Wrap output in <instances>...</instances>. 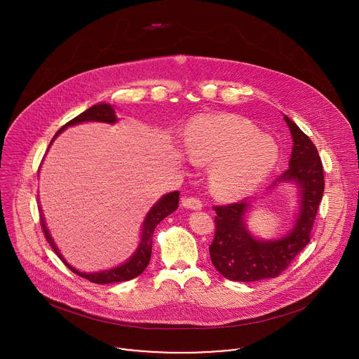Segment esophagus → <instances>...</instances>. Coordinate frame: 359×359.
Returning a JSON list of instances; mask_svg holds the SVG:
<instances>
[{
    "label": "esophagus",
    "mask_w": 359,
    "mask_h": 359,
    "mask_svg": "<svg viewBox=\"0 0 359 359\" xmlns=\"http://www.w3.org/2000/svg\"><path fill=\"white\" fill-rule=\"evenodd\" d=\"M182 206L191 209V210H198L203 208V203L198 197L196 196H190V197H183L182 198Z\"/></svg>",
    "instance_id": "34e87169"
}]
</instances>
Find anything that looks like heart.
Here are the masks:
<instances>
[{
    "mask_svg": "<svg viewBox=\"0 0 359 359\" xmlns=\"http://www.w3.org/2000/svg\"><path fill=\"white\" fill-rule=\"evenodd\" d=\"M187 156L197 165L215 163L213 190L227 198L251 193L277 162L274 142L247 121L230 115L200 116L184 132Z\"/></svg>",
    "mask_w": 359,
    "mask_h": 359,
    "instance_id": "b5f03b06",
    "label": "heart"
}]
</instances>
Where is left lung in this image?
<instances>
[{
  "mask_svg": "<svg viewBox=\"0 0 359 359\" xmlns=\"http://www.w3.org/2000/svg\"><path fill=\"white\" fill-rule=\"evenodd\" d=\"M291 136L292 153L290 168L273 186L295 182L301 187V210L291 233L276 241H259L244 227V215L250 204L236 201L213 206L216 212L215 238L209 247L216 270L233 281H259L276 278L311 240V231L324 194V169L318 150L290 118L284 116Z\"/></svg>",
  "mask_w": 359,
  "mask_h": 359,
  "instance_id": "1",
  "label": "left lung"
}]
</instances>
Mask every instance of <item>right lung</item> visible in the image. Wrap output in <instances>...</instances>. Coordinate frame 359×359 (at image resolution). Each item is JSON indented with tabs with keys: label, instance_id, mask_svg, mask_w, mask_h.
Masks as SVG:
<instances>
[{
	"label": "right lung",
	"instance_id": "obj_1",
	"mask_svg": "<svg viewBox=\"0 0 359 359\" xmlns=\"http://www.w3.org/2000/svg\"><path fill=\"white\" fill-rule=\"evenodd\" d=\"M89 121H95V122H107V123H115L116 122V115L115 111L111 105L108 104H100V105H93L92 108L86 109L85 112H82L81 115H78L76 118H74L72 121H69L68 123H65L57 133L60 135L67 126L71 125H76L81 122H89ZM53 143V140H50ZM179 208V191H172L166 196H163L155 206L151 208V210L147 213L144 222H143V227H142V240L139 244V248L136 250L133 257L125 263L121 267L108 270V271H102V273H93V274H86V273H79L78 270H75L74 267H71L64 259L62 255L60 254L58 248L54 244V240L50 238L45 223H43V217H41V226H42V231L45 234L46 241L50 244V247L54 248V251L57 252L58 257L65 263V266L74 271L75 274L81 276L82 278L89 280L90 283L95 284H109V283H121V281H128L132 280L137 276H140L144 269L147 267L149 262H150V254H151V241H153V231H155L156 226L169 215H172L176 209Z\"/></svg>",
	"mask_w": 359,
	"mask_h": 359
}]
</instances>
